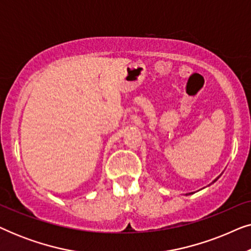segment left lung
<instances>
[{"instance_id": "left-lung-1", "label": "left lung", "mask_w": 251, "mask_h": 251, "mask_svg": "<svg viewBox=\"0 0 251 251\" xmlns=\"http://www.w3.org/2000/svg\"><path fill=\"white\" fill-rule=\"evenodd\" d=\"M217 179H218V177H217V178H216V179H215L214 181H212V183H215V181H216V180H217Z\"/></svg>"}]
</instances>
